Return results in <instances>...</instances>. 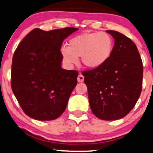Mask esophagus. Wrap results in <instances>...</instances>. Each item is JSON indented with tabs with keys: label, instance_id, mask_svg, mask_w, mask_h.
<instances>
[{
	"label": "esophagus",
	"instance_id": "esophagus-1",
	"mask_svg": "<svg viewBox=\"0 0 153 153\" xmlns=\"http://www.w3.org/2000/svg\"><path fill=\"white\" fill-rule=\"evenodd\" d=\"M83 80H84V76H83L82 74H79L78 76V81L79 82V83H82Z\"/></svg>",
	"mask_w": 153,
	"mask_h": 153
}]
</instances>
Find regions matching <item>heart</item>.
I'll return each mask as SVG.
<instances>
[{
  "instance_id": "1",
  "label": "heart",
  "mask_w": 153,
  "mask_h": 153,
  "mask_svg": "<svg viewBox=\"0 0 153 153\" xmlns=\"http://www.w3.org/2000/svg\"><path fill=\"white\" fill-rule=\"evenodd\" d=\"M114 48L112 36L105 32L86 33L70 40L68 47H63L61 54L65 65L72 67L81 57L85 67L97 68L111 57Z\"/></svg>"
}]
</instances>
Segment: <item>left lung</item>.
<instances>
[{
    "instance_id": "obj_1",
    "label": "left lung",
    "mask_w": 153,
    "mask_h": 153,
    "mask_svg": "<svg viewBox=\"0 0 153 153\" xmlns=\"http://www.w3.org/2000/svg\"><path fill=\"white\" fill-rule=\"evenodd\" d=\"M115 39L111 57L99 68L82 72L91 110L105 120L128 115L141 94L143 65L137 46L119 32L107 30Z\"/></svg>"
}]
</instances>
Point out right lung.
Returning <instances> with one entry per match:
<instances>
[{
    "label": "right lung",
    "mask_w": 153,
    "mask_h": 153,
    "mask_svg": "<svg viewBox=\"0 0 153 153\" xmlns=\"http://www.w3.org/2000/svg\"><path fill=\"white\" fill-rule=\"evenodd\" d=\"M78 28L43 31L36 28L20 42L13 56L11 88L27 115L38 120L58 118L77 85V70L62 68L60 48Z\"/></svg>",
    "instance_id": "obj_1"
}]
</instances>
